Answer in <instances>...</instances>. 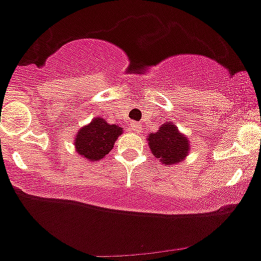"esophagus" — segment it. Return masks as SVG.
I'll return each mask as SVG.
<instances>
[{
  "mask_svg": "<svg viewBox=\"0 0 261 261\" xmlns=\"http://www.w3.org/2000/svg\"><path fill=\"white\" fill-rule=\"evenodd\" d=\"M131 130L133 131H140L142 128V126L139 124V122H133V124H131Z\"/></svg>",
  "mask_w": 261,
  "mask_h": 261,
  "instance_id": "esophagus-1",
  "label": "esophagus"
}]
</instances>
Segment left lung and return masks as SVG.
<instances>
[{
	"instance_id": "obj_1",
	"label": "left lung",
	"mask_w": 261,
	"mask_h": 261,
	"mask_svg": "<svg viewBox=\"0 0 261 261\" xmlns=\"http://www.w3.org/2000/svg\"><path fill=\"white\" fill-rule=\"evenodd\" d=\"M152 154L162 161L163 165H174L182 161L190 151L187 137L178 133L171 122L162 125L157 133L147 137Z\"/></svg>"
}]
</instances>
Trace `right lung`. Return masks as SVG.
I'll return each instance as SVG.
<instances>
[{
    "label": "right lung",
    "mask_w": 261,
    "mask_h": 261,
    "mask_svg": "<svg viewBox=\"0 0 261 261\" xmlns=\"http://www.w3.org/2000/svg\"><path fill=\"white\" fill-rule=\"evenodd\" d=\"M121 134V127L109 125L101 117H95L76 134V152L90 161H99L113 150L116 139Z\"/></svg>",
    "instance_id": "add662e5"
}]
</instances>
